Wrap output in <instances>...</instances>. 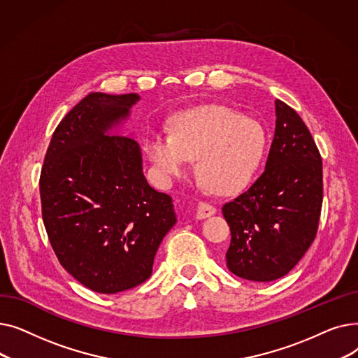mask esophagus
Instances as JSON below:
<instances>
[{
	"label": "esophagus",
	"instance_id": "esophagus-1",
	"mask_svg": "<svg viewBox=\"0 0 358 358\" xmlns=\"http://www.w3.org/2000/svg\"><path fill=\"white\" fill-rule=\"evenodd\" d=\"M215 213H216V208H215V206H212V204H209V203L201 201V203H199V206H197L196 217H197V219H206V217L213 216Z\"/></svg>",
	"mask_w": 358,
	"mask_h": 358
}]
</instances>
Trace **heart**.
Listing matches in <instances>:
<instances>
[{
  "instance_id": "b5f03b06",
  "label": "heart",
  "mask_w": 358,
  "mask_h": 358,
  "mask_svg": "<svg viewBox=\"0 0 358 358\" xmlns=\"http://www.w3.org/2000/svg\"><path fill=\"white\" fill-rule=\"evenodd\" d=\"M268 135L259 122L224 106H201L177 115L171 135L150 131L145 152L158 178L169 182L196 159V176L206 190L232 196L257 176L266 159Z\"/></svg>"
}]
</instances>
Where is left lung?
I'll return each instance as SVG.
<instances>
[{
	"label": "left lung",
	"instance_id": "1",
	"mask_svg": "<svg viewBox=\"0 0 358 358\" xmlns=\"http://www.w3.org/2000/svg\"><path fill=\"white\" fill-rule=\"evenodd\" d=\"M275 130L261 177L222 208L231 228L227 266L238 277L286 275L313 242L321 216L322 159L308 126L275 100Z\"/></svg>",
	"mask_w": 358,
	"mask_h": 358
}]
</instances>
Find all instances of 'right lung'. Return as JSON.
Wrapping results in <instances>:
<instances>
[{
  "label": "right lung",
  "mask_w": 358,
  "mask_h": 358,
  "mask_svg": "<svg viewBox=\"0 0 358 358\" xmlns=\"http://www.w3.org/2000/svg\"><path fill=\"white\" fill-rule=\"evenodd\" d=\"M141 97L90 92L55 129L41 174L42 217L61 266L92 292L113 294L152 274L177 216L143 176L139 143L110 135Z\"/></svg>",
  "instance_id": "obj_1"
}]
</instances>
